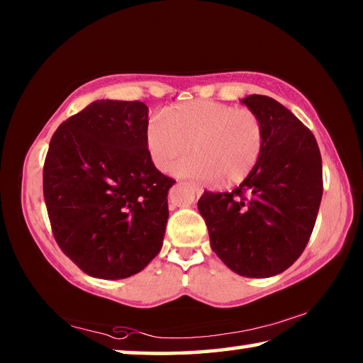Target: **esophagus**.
<instances>
[{
    "label": "esophagus",
    "instance_id": "34e87169",
    "mask_svg": "<svg viewBox=\"0 0 363 363\" xmlns=\"http://www.w3.org/2000/svg\"><path fill=\"white\" fill-rule=\"evenodd\" d=\"M187 186H189L190 189H192V190H194V192L196 194V196H199V195H201V194H203V189H201V187H199V186H195V184H187Z\"/></svg>",
    "mask_w": 363,
    "mask_h": 363
}]
</instances>
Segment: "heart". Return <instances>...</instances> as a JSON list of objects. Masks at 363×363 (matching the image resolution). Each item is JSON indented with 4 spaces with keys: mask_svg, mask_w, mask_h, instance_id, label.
<instances>
[{
    "mask_svg": "<svg viewBox=\"0 0 363 363\" xmlns=\"http://www.w3.org/2000/svg\"><path fill=\"white\" fill-rule=\"evenodd\" d=\"M152 162L168 171L177 160L195 152L177 173L200 181L233 186L251 174L264 147L262 121L253 110L230 104L192 101L155 116L145 130Z\"/></svg>",
    "mask_w": 363,
    "mask_h": 363,
    "instance_id": "obj_1",
    "label": "heart"
}]
</instances>
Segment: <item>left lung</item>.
<instances>
[{"label":"left lung","mask_w":363,"mask_h":363,"mask_svg":"<svg viewBox=\"0 0 363 363\" xmlns=\"http://www.w3.org/2000/svg\"><path fill=\"white\" fill-rule=\"evenodd\" d=\"M264 128L261 158L232 192L200 196L211 250L250 279L284 272L303 253L323 194L322 157L314 134L272 97L242 99Z\"/></svg>","instance_id":"left-lung-1"}]
</instances>
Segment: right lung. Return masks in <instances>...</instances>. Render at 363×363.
Wrapping results in <instances>:
<instances>
[{
    "label": "right lung",
    "instance_id": "right-lung-1",
    "mask_svg": "<svg viewBox=\"0 0 363 363\" xmlns=\"http://www.w3.org/2000/svg\"><path fill=\"white\" fill-rule=\"evenodd\" d=\"M147 112L139 101H96L49 143L43 195L52 235L91 277H131L162 250L176 181L152 162Z\"/></svg>",
    "mask_w": 363,
    "mask_h": 363
}]
</instances>
